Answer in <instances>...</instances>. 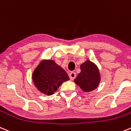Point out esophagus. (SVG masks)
Here are the masks:
<instances>
[{"label": "esophagus", "mask_w": 131, "mask_h": 131, "mask_svg": "<svg viewBox=\"0 0 131 131\" xmlns=\"http://www.w3.org/2000/svg\"><path fill=\"white\" fill-rule=\"evenodd\" d=\"M76 74L74 72H71L69 74V77H70V80H74V79L76 78Z\"/></svg>", "instance_id": "34e87169"}]
</instances>
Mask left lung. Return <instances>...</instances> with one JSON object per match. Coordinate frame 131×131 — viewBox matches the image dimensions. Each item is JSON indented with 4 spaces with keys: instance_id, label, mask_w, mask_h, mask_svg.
Wrapping results in <instances>:
<instances>
[{
    "instance_id": "8db88e82",
    "label": "left lung",
    "mask_w": 131,
    "mask_h": 131,
    "mask_svg": "<svg viewBox=\"0 0 131 131\" xmlns=\"http://www.w3.org/2000/svg\"><path fill=\"white\" fill-rule=\"evenodd\" d=\"M81 72L74 79V82L85 92L94 90L98 87L101 80L99 70L97 67L89 60L80 66Z\"/></svg>"
}]
</instances>
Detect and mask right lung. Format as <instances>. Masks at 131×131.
Here are the masks:
<instances>
[{
    "label": "right lung",
    "mask_w": 131,
    "mask_h": 131,
    "mask_svg": "<svg viewBox=\"0 0 131 131\" xmlns=\"http://www.w3.org/2000/svg\"><path fill=\"white\" fill-rule=\"evenodd\" d=\"M69 80L67 73L52 60L42 61L32 74V81L42 93L51 95L64 82Z\"/></svg>",
    "instance_id": "obj_1"
}]
</instances>
